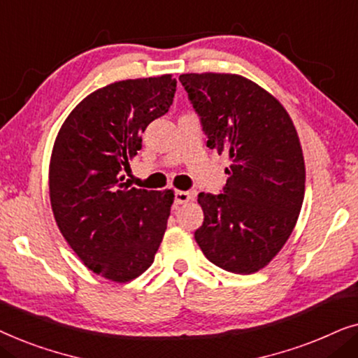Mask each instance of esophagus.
Returning a JSON list of instances; mask_svg holds the SVG:
<instances>
[{
    "label": "esophagus",
    "instance_id": "obj_1",
    "mask_svg": "<svg viewBox=\"0 0 358 358\" xmlns=\"http://www.w3.org/2000/svg\"><path fill=\"white\" fill-rule=\"evenodd\" d=\"M190 199H192V194L185 192V190H176V192H174V202L178 205L187 203Z\"/></svg>",
    "mask_w": 358,
    "mask_h": 358
}]
</instances>
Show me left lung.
Returning a JSON list of instances; mask_svg holds the SVG:
<instances>
[{"label": "left lung", "mask_w": 358, "mask_h": 358, "mask_svg": "<svg viewBox=\"0 0 358 358\" xmlns=\"http://www.w3.org/2000/svg\"><path fill=\"white\" fill-rule=\"evenodd\" d=\"M207 146L229 155L220 194H199L203 223L194 233L223 271L252 273L287 243L305 197V161L293 122L275 97L238 75H180Z\"/></svg>", "instance_id": "8db88e82"}]
</instances>
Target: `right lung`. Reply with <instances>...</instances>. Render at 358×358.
<instances>
[{
    "label": "right lung",
    "mask_w": 358,
    "mask_h": 358,
    "mask_svg": "<svg viewBox=\"0 0 358 358\" xmlns=\"http://www.w3.org/2000/svg\"><path fill=\"white\" fill-rule=\"evenodd\" d=\"M171 75L127 80L78 104L53 145L48 185L63 238L97 275L130 282L148 268L174 202L171 190L130 187L122 173L141 135L173 104Z\"/></svg>",
    "instance_id": "obj_1"
}]
</instances>
